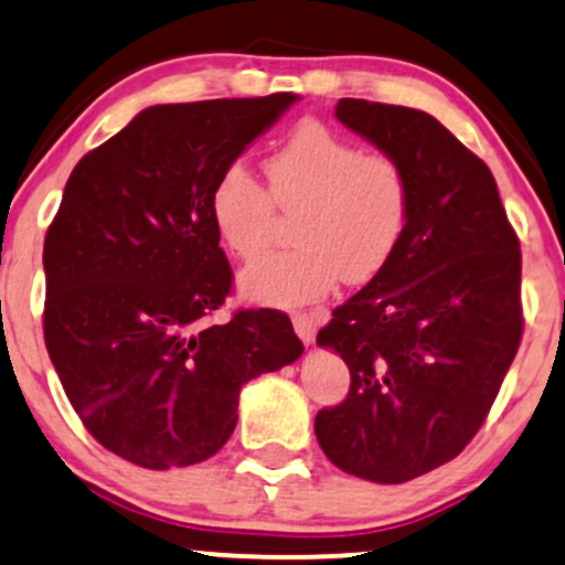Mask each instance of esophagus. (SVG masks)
I'll use <instances>...</instances> for the list:
<instances>
[{
    "instance_id": "1",
    "label": "esophagus",
    "mask_w": 565,
    "mask_h": 565,
    "mask_svg": "<svg viewBox=\"0 0 565 565\" xmlns=\"http://www.w3.org/2000/svg\"><path fill=\"white\" fill-rule=\"evenodd\" d=\"M294 328L298 338H301L303 343H315V335H317V320L315 315H307V311H296L294 315Z\"/></svg>"
}]
</instances>
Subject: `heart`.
<instances>
[{"mask_svg": "<svg viewBox=\"0 0 565 565\" xmlns=\"http://www.w3.org/2000/svg\"><path fill=\"white\" fill-rule=\"evenodd\" d=\"M269 188L232 163L211 190V218L235 256L258 258L271 245L277 211L301 214L296 250L250 264L241 288L267 307H298L338 282H370L388 267L413 211V184L399 158L364 152L320 121L298 124L267 161Z\"/></svg>", "mask_w": 565, "mask_h": 565, "instance_id": "obj_1", "label": "heart"}]
</instances>
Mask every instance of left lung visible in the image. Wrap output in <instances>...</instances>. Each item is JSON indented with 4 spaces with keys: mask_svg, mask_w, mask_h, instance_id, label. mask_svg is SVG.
I'll return each mask as SVG.
<instances>
[{
    "mask_svg": "<svg viewBox=\"0 0 565 565\" xmlns=\"http://www.w3.org/2000/svg\"><path fill=\"white\" fill-rule=\"evenodd\" d=\"M335 118L399 158L413 211L388 267L317 333L351 386L315 434L347 473L404 483L455 460L500 394L523 333L521 243L489 166L434 116L347 97Z\"/></svg>",
    "mask_w": 565,
    "mask_h": 565,
    "instance_id": "8db88e82",
    "label": "left lung"
}]
</instances>
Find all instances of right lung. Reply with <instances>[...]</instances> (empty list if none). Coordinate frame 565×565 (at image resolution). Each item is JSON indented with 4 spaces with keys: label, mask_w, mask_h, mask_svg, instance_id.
<instances>
[{
    "label": "right lung",
    "mask_w": 565,
    "mask_h": 565,
    "mask_svg": "<svg viewBox=\"0 0 565 565\" xmlns=\"http://www.w3.org/2000/svg\"><path fill=\"white\" fill-rule=\"evenodd\" d=\"M296 99L152 105L71 171L44 237V343L86 430L139 468L209 460L245 383L303 354L277 309L211 322L232 290L211 190Z\"/></svg>",
    "instance_id": "obj_1"
}]
</instances>
